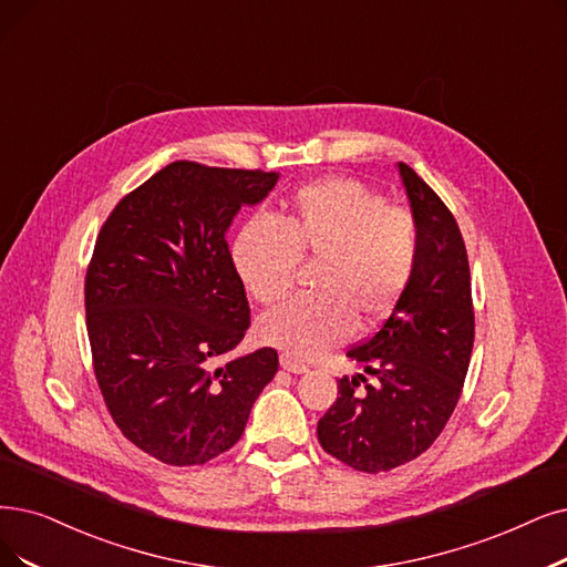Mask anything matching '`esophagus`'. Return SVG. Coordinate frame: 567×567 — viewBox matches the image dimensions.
<instances>
[{"label":"esophagus","instance_id":"esophagus-1","mask_svg":"<svg viewBox=\"0 0 567 567\" xmlns=\"http://www.w3.org/2000/svg\"><path fill=\"white\" fill-rule=\"evenodd\" d=\"M281 368L284 370H288V372H292V374H302V372H307L309 368L305 365L302 360H298V358H292V355H288V353H281Z\"/></svg>","mask_w":567,"mask_h":567}]
</instances>
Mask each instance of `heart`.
<instances>
[{
	"instance_id": "b5f03b06",
	"label": "heart",
	"mask_w": 567,
	"mask_h": 567,
	"mask_svg": "<svg viewBox=\"0 0 567 567\" xmlns=\"http://www.w3.org/2000/svg\"><path fill=\"white\" fill-rule=\"evenodd\" d=\"M421 251L416 216L358 178L332 176L292 195L277 218H251L233 241V265L256 302L286 298L300 260L321 262L316 298H292L265 313V344L316 358L374 326L410 284Z\"/></svg>"
}]
</instances>
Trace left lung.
Returning a JSON list of instances; mask_svg holds the SVG:
<instances>
[{
    "label": "left lung",
    "instance_id": "1",
    "mask_svg": "<svg viewBox=\"0 0 567 567\" xmlns=\"http://www.w3.org/2000/svg\"><path fill=\"white\" fill-rule=\"evenodd\" d=\"M400 176L419 223L416 269L379 330L349 349L368 374L337 381L316 427L321 446L358 472L419 458L454 414L474 344L465 241L454 214L410 167Z\"/></svg>",
    "mask_w": 567,
    "mask_h": 567
}]
</instances>
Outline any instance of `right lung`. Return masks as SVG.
Masks as SVG:
<instances>
[{"label": "right lung", "instance_id": "1", "mask_svg": "<svg viewBox=\"0 0 567 567\" xmlns=\"http://www.w3.org/2000/svg\"><path fill=\"white\" fill-rule=\"evenodd\" d=\"M275 172L176 161L127 193L85 271L93 370L121 433L167 465H205L235 446L279 355L218 365L251 326L225 233Z\"/></svg>", "mask_w": 567, "mask_h": 567}]
</instances>
